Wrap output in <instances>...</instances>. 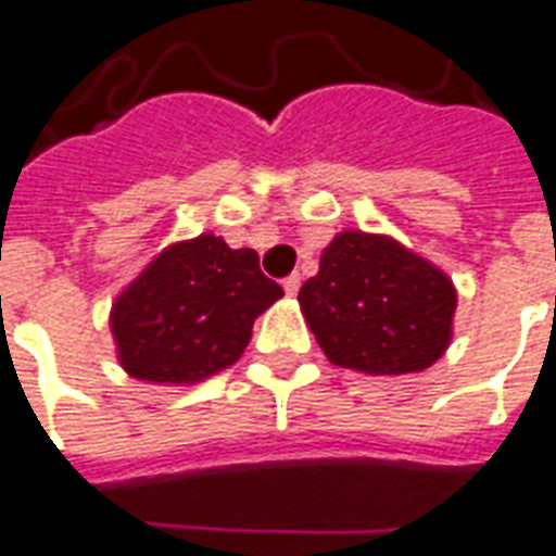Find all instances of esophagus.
Listing matches in <instances>:
<instances>
[{"mask_svg": "<svg viewBox=\"0 0 556 556\" xmlns=\"http://www.w3.org/2000/svg\"><path fill=\"white\" fill-rule=\"evenodd\" d=\"M299 285H302V278H299V275H290V278H285V293H287V296H296Z\"/></svg>", "mask_w": 556, "mask_h": 556, "instance_id": "34e87169", "label": "esophagus"}]
</instances>
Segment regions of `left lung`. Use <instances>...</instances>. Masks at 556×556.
Listing matches in <instances>:
<instances>
[{
  "label": "left lung",
  "mask_w": 556,
  "mask_h": 556,
  "mask_svg": "<svg viewBox=\"0 0 556 556\" xmlns=\"http://www.w3.org/2000/svg\"><path fill=\"white\" fill-rule=\"evenodd\" d=\"M458 293L434 263L389 236L348 230L326 245L299 290L305 323L338 368L413 374L452 341Z\"/></svg>",
  "instance_id": "left-lung-1"
}]
</instances>
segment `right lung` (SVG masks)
Returning a JSON list of instances; mask_svg holds the SVG:
<instances>
[{
  "label": "right lung",
  "mask_w": 556,
  "mask_h": 556,
  "mask_svg": "<svg viewBox=\"0 0 556 556\" xmlns=\"http://www.w3.org/2000/svg\"><path fill=\"white\" fill-rule=\"evenodd\" d=\"M281 296L257 251L212 233L176 242L113 302L122 368L149 383H200L242 356L254 320Z\"/></svg>",
  "instance_id": "1"
}]
</instances>
